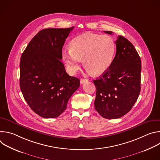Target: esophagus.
I'll use <instances>...</instances> for the list:
<instances>
[{"label": "esophagus", "instance_id": "esophagus-1", "mask_svg": "<svg viewBox=\"0 0 160 160\" xmlns=\"http://www.w3.org/2000/svg\"><path fill=\"white\" fill-rule=\"evenodd\" d=\"M88 80H87V79H85V78H81L80 79V83L81 84H83V83H85V82H87Z\"/></svg>", "mask_w": 160, "mask_h": 160}]
</instances>
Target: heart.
<instances>
[{"label": "heart", "instance_id": "heart-1", "mask_svg": "<svg viewBox=\"0 0 160 160\" xmlns=\"http://www.w3.org/2000/svg\"><path fill=\"white\" fill-rule=\"evenodd\" d=\"M69 49H63L62 57L68 72L74 74L80 68L81 59L93 75H99L109 68L115 52V43L108 35L85 33L72 40Z\"/></svg>", "mask_w": 160, "mask_h": 160}]
</instances>
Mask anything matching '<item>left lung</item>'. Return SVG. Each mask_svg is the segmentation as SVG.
<instances>
[{"label": "left lung", "instance_id": "8db88e82", "mask_svg": "<svg viewBox=\"0 0 160 160\" xmlns=\"http://www.w3.org/2000/svg\"><path fill=\"white\" fill-rule=\"evenodd\" d=\"M115 43L116 55L109 68L93 80L97 90L95 109L106 119L124 116L132 108L141 92V61L138 52L123 36L119 35Z\"/></svg>", "mask_w": 160, "mask_h": 160}]
</instances>
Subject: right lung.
Masks as SVG:
<instances>
[{
	"mask_svg": "<svg viewBox=\"0 0 160 160\" xmlns=\"http://www.w3.org/2000/svg\"><path fill=\"white\" fill-rule=\"evenodd\" d=\"M74 27L46 28L29 42L20 61V88L30 108L45 118L59 117L80 87V80L66 73L62 49Z\"/></svg>",
	"mask_w": 160,
	"mask_h": 160,
	"instance_id": "add662e5",
	"label": "right lung"
}]
</instances>
